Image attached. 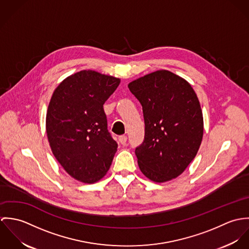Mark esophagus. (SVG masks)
<instances>
[{
	"label": "esophagus",
	"mask_w": 249,
	"mask_h": 249,
	"mask_svg": "<svg viewBox=\"0 0 249 249\" xmlns=\"http://www.w3.org/2000/svg\"><path fill=\"white\" fill-rule=\"evenodd\" d=\"M126 141H127V137L125 135H122L119 137V142H121L122 144L124 145L126 143Z\"/></svg>",
	"instance_id": "34e87169"
}]
</instances>
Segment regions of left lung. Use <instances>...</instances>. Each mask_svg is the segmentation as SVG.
<instances>
[{"instance_id":"left-lung-1","label":"left lung","mask_w":249,"mask_h":249,"mask_svg":"<svg viewBox=\"0 0 249 249\" xmlns=\"http://www.w3.org/2000/svg\"><path fill=\"white\" fill-rule=\"evenodd\" d=\"M142 105L144 139L135 154L142 174L154 182L180 176L196 157L203 136L199 101L191 84L167 70L128 84Z\"/></svg>"}]
</instances>
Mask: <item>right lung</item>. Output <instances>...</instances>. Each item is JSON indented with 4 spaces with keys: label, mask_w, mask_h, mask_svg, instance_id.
Returning <instances> with one entry per match:
<instances>
[{
    "label": "right lung",
    "mask_w": 249,
    "mask_h": 249,
    "mask_svg": "<svg viewBox=\"0 0 249 249\" xmlns=\"http://www.w3.org/2000/svg\"><path fill=\"white\" fill-rule=\"evenodd\" d=\"M120 78L91 70L75 72L54 90L46 131L52 151L71 178L95 183L107 175L118 143L107 129L104 105Z\"/></svg>",
    "instance_id": "1"
}]
</instances>
